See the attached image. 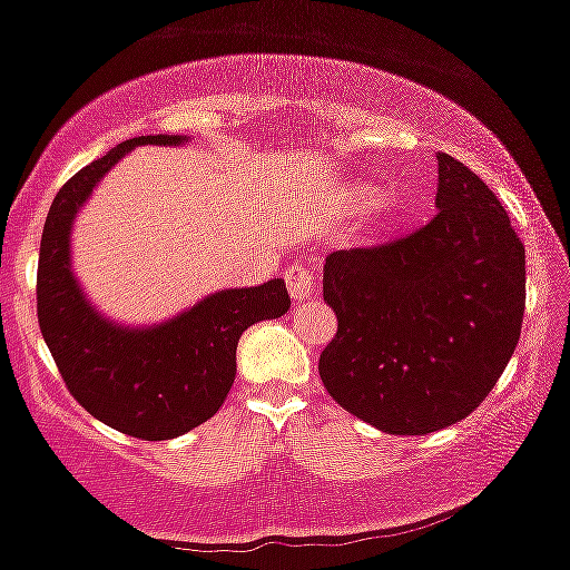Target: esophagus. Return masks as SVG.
I'll return each instance as SVG.
<instances>
[{
	"instance_id": "1",
	"label": "esophagus",
	"mask_w": 570,
	"mask_h": 570,
	"mask_svg": "<svg viewBox=\"0 0 570 570\" xmlns=\"http://www.w3.org/2000/svg\"><path fill=\"white\" fill-rule=\"evenodd\" d=\"M286 286H289V295L295 303H305L316 292V273L314 267L305 265V262H295V265L286 267Z\"/></svg>"
}]
</instances>
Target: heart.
<instances>
[{"label":"heart","instance_id":"obj_1","mask_svg":"<svg viewBox=\"0 0 570 570\" xmlns=\"http://www.w3.org/2000/svg\"><path fill=\"white\" fill-rule=\"evenodd\" d=\"M373 197H376V189H373L371 184H365V180H352V184L341 186V191L335 194V210L341 216H354L360 214L367 203H373ZM395 214H397L395 199L390 197L376 199V203H373V227L376 229L386 227V224L395 218Z\"/></svg>","mask_w":570,"mask_h":570}]
</instances>
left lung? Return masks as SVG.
<instances>
[{
    "label": "left lung",
    "mask_w": 570,
    "mask_h": 570,
    "mask_svg": "<svg viewBox=\"0 0 570 570\" xmlns=\"http://www.w3.org/2000/svg\"><path fill=\"white\" fill-rule=\"evenodd\" d=\"M435 208L416 233L324 262L337 333L318 376L390 435L435 433L479 409L522 330L524 246L495 191L438 154Z\"/></svg>",
    "instance_id": "8db88e82"
}]
</instances>
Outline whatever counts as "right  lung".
<instances>
[{
	"mask_svg": "<svg viewBox=\"0 0 570 570\" xmlns=\"http://www.w3.org/2000/svg\"><path fill=\"white\" fill-rule=\"evenodd\" d=\"M180 135L132 137L75 173L48 210L37 265V318L70 395L124 435L167 441L208 422L235 381L237 341L289 311L281 278L222 289L154 327H124L86 299L70 265L80 205L135 146H184Z\"/></svg>",
	"mask_w": 570,
	"mask_h": 570,
	"instance_id": "right-lung-1",
	"label": "right lung"
}]
</instances>
